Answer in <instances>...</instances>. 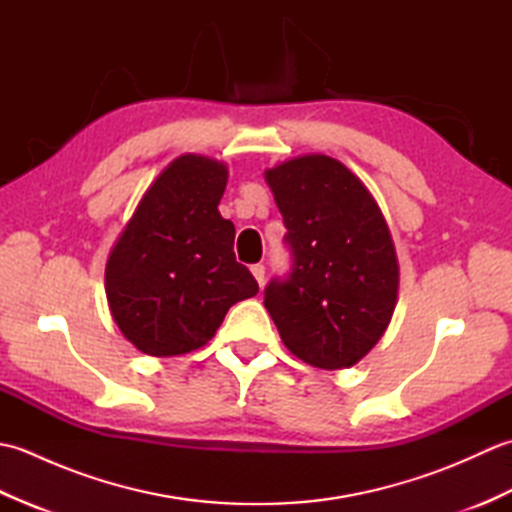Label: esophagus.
Returning a JSON list of instances; mask_svg holds the SVG:
<instances>
[{"mask_svg": "<svg viewBox=\"0 0 512 512\" xmlns=\"http://www.w3.org/2000/svg\"><path fill=\"white\" fill-rule=\"evenodd\" d=\"M250 273H253V277L257 279L259 286L264 284V277H266V266L264 264H253V266H250Z\"/></svg>", "mask_w": 512, "mask_h": 512, "instance_id": "34e87169", "label": "esophagus"}]
</instances>
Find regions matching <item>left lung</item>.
Segmentation results:
<instances>
[{
  "label": "left lung",
  "mask_w": 512,
  "mask_h": 512,
  "mask_svg": "<svg viewBox=\"0 0 512 512\" xmlns=\"http://www.w3.org/2000/svg\"><path fill=\"white\" fill-rule=\"evenodd\" d=\"M264 176L292 253L290 275L270 281L264 306L303 363L352 367L385 334L398 299L385 217L365 184L330 156L292 158Z\"/></svg>",
  "instance_id": "8db88e82"
}]
</instances>
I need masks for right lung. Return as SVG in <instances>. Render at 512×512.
I'll list each match as a JSON object with an SVG mask.
<instances>
[{"instance_id": "right-lung-1", "label": "right lung", "mask_w": 512, "mask_h": 512, "mask_svg": "<svg viewBox=\"0 0 512 512\" xmlns=\"http://www.w3.org/2000/svg\"><path fill=\"white\" fill-rule=\"evenodd\" d=\"M224 162L184 154L160 173L116 239L105 266L110 312L125 339L149 356L206 345L233 303L257 281L233 253L235 226L217 211Z\"/></svg>"}]
</instances>
